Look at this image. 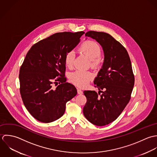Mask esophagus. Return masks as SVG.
I'll list each match as a JSON object with an SVG mask.
<instances>
[{
    "mask_svg": "<svg viewBox=\"0 0 157 157\" xmlns=\"http://www.w3.org/2000/svg\"><path fill=\"white\" fill-rule=\"evenodd\" d=\"M77 91H78V94H83V92L81 89H77Z\"/></svg>",
    "mask_w": 157,
    "mask_h": 157,
    "instance_id": "esophagus-1",
    "label": "esophagus"
}]
</instances>
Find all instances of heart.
I'll return each instance as SVG.
<instances>
[{"label": "heart", "instance_id": "1", "mask_svg": "<svg viewBox=\"0 0 157 157\" xmlns=\"http://www.w3.org/2000/svg\"><path fill=\"white\" fill-rule=\"evenodd\" d=\"M79 50L84 53L90 60V65L92 68H98L102 63V59L100 56L101 50L99 45L93 40H87L83 42L79 47ZM75 53L73 51L68 52L64 57L65 65L71 68L73 66ZM94 78V75L89 71L76 70L71 73L70 76V81L75 85L79 87H85Z\"/></svg>", "mask_w": 157, "mask_h": 157}]
</instances>
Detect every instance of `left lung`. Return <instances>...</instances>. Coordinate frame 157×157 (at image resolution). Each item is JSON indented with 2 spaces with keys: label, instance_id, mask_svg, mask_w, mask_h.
Instances as JSON below:
<instances>
[{
  "label": "left lung",
  "instance_id": "left-lung-1",
  "mask_svg": "<svg viewBox=\"0 0 157 157\" xmlns=\"http://www.w3.org/2000/svg\"><path fill=\"white\" fill-rule=\"evenodd\" d=\"M85 36L101 45L104 59L94 81L98 94L92 90L84 92L87 102L83 113L94 125H107L120 115L130 99L135 82L131 61L125 48L109 34L90 31ZM99 91L103 94L100 95Z\"/></svg>",
  "mask_w": 157,
  "mask_h": 157
}]
</instances>
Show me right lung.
<instances>
[{
  "label": "right lung",
  "instance_id": "1",
  "mask_svg": "<svg viewBox=\"0 0 157 157\" xmlns=\"http://www.w3.org/2000/svg\"><path fill=\"white\" fill-rule=\"evenodd\" d=\"M84 34L56 33L34 44L28 52L19 71L20 93L26 109L39 121L47 123L61 118L67 102L77 94L75 87L66 82L64 57ZM58 83L56 88L52 87Z\"/></svg>",
  "mask_w": 157,
  "mask_h": 157
}]
</instances>
